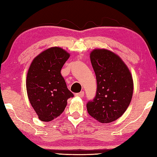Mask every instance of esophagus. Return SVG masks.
<instances>
[{
	"mask_svg": "<svg viewBox=\"0 0 157 157\" xmlns=\"http://www.w3.org/2000/svg\"><path fill=\"white\" fill-rule=\"evenodd\" d=\"M75 96L76 97H84V91H81L80 93H76L75 94Z\"/></svg>",
	"mask_w": 157,
	"mask_h": 157,
	"instance_id": "1",
	"label": "esophagus"
}]
</instances>
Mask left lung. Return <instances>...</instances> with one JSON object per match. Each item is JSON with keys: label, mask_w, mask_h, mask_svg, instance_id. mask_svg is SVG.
Returning <instances> with one entry per match:
<instances>
[{"label": "left lung", "mask_w": 157, "mask_h": 157, "mask_svg": "<svg viewBox=\"0 0 157 157\" xmlns=\"http://www.w3.org/2000/svg\"><path fill=\"white\" fill-rule=\"evenodd\" d=\"M90 61L97 88L94 98L86 104L87 111L99 122L109 123L121 117L129 105L133 79L121 58L109 50H93Z\"/></svg>", "instance_id": "8db88e82"}]
</instances>
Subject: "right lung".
I'll list each match as a JSON object with an SVG mask.
<instances>
[{
	"instance_id": "1",
	"label": "right lung",
	"mask_w": 157,
	"mask_h": 157,
	"mask_svg": "<svg viewBox=\"0 0 157 157\" xmlns=\"http://www.w3.org/2000/svg\"><path fill=\"white\" fill-rule=\"evenodd\" d=\"M69 56L62 48H51L38 55L30 64L26 78L27 94L42 121L49 122L59 116L67 99L74 96L60 73Z\"/></svg>"
}]
</instances>
